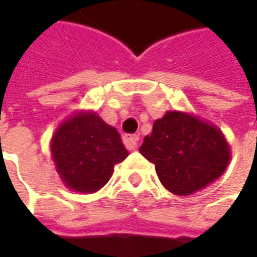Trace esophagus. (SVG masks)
Returning <instances> with one entry per match:
<instances>
[{
    "instance_id": "34e87169",
    "label": "esophagus",
    "mask_w": 257,
    "mask_h": 257,
    "mask_svg": "<svg viewBox=\"0 0 257 257\" xmlns=\"http://www.w3.org/2000/svg\"><path fill=\"white\" fill-rule=\"evenodd\" d=\"M139 140L140 137L137 134H130V136H125L124 137V146L128 149V150H136L139 147Z\"/></svg>"
}]
</instances>
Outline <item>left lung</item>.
<instances>
[{
  "instance_id": "1",
  "label": "left lung",
  "mask_w": 257,
  "mask_h": 257,
  "mask_svg": "<svg viewBox=\"0 0 257 257\" xmlns=\"http://www.w3.org/2000/svg\"><path fill=\"white\" fill-rule=\"evenodd\" d=\"M139 152L152 162L169 192L189 196L217 180L232 157L219 127L183 111L156 120Z\"/></svg>"
}]
</instances>
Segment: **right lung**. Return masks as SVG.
I'll list each match as a JSON object with an SVG mask.
<instances>
[{"label": "right lung", "mask_w": 257, "mask_h": 257, "mask_svg": "<svg viewBox=\"0 0 257 257\" xmlns=\"http://www.w3.org/2000/svg\"><path fill=\"white\" fill-rule=\"evenodd\" d=\"M50 149L64 186L78 193L98 192L113 176L114 166L128 156L113 125L83 110L55 128Z\"/></svg>", "instance_id": "right-lung-1"}]
</instances>
